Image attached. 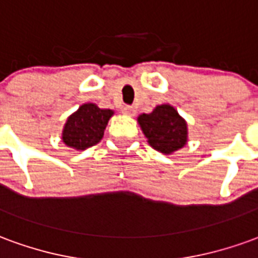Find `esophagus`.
<instances>
[{
    "mask_svg": "<svg viewBox=\"0 0 258 258\" xmlns=\"http://www.w3.org/2000/svg\"><path fill=\"white\" fill-rule=\"evenodd\" d=\"M121 112L124 114H128V116H133L135 113V107L134 106H130V105H125V106L121 107Z\"/></svg>",
    "mask_w": 258,
    "mask_h": 258,
    "instance_id": "34e87169",
    "label": "esophagus"
}]
</instances>
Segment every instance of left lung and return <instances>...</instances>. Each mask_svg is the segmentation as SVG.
Segmentation results:
<instances>
[{
	"mask_svg": "<svg viewBox=\"0 0 258 258\" xmlns=\"http://www.w3.org/2000/svg\"><path fill=\"white\" fill-rule=\"evenodd\" d=\"M149 145L164 155L178 151L186 144V123L170 105H160L149 114L138 117Z\"/></svg>",
	"mask_w": 258,
	"mask_h": 258,
	"instance_id": "8db88e82",
	"label": "left lung"
}]
</instances>
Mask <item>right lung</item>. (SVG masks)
<instances>
[{"label":"right lung","instance_id":"obj_1","mask_svg":"<svg viewBox=\"0 0 258 258\" xmlns=\"http://www.w3.org/2000/svg\"><path fill=\"white\" fill-rule=\"evenodd\" d=\"M112 114L110 109H99L94 103H85L68 118L62 140L66 145L77 151L96 145L102 140Z\"/></svg>","mask_w":258,"mask_h":258}]
</instances>
